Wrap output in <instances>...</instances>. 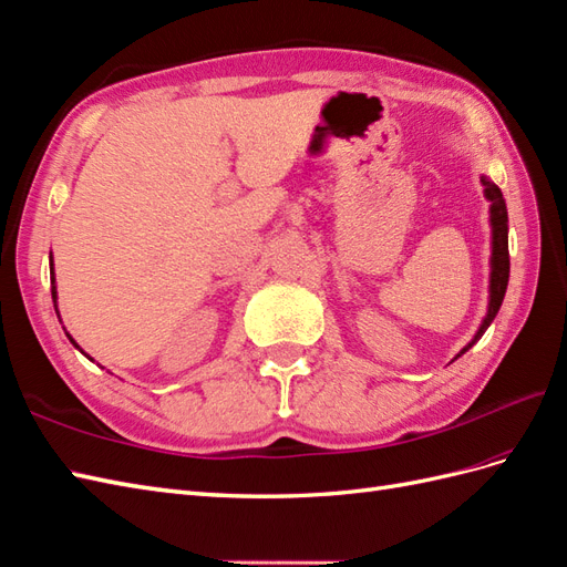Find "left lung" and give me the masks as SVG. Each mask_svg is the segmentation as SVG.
<instances>
[{
	"mask_svg": "<svg viewBox=\"0 0 567 567\" xmlns=\"http://www.w3.org/2000/svg\"><path fill=\"white\" fill-rule=\"evenodd\" d=\"M481 185L486 187L483 189V195L491 202V286H488V312L483 317V322L478 327V331L474 334V339L466 343V347L457 353V358L462 353H466L468 349L474 347V343L483 337V331L491 327V322L495 320V315H498L501 306H503V298L507 291V279H509V252H507V206L503 199V192L501 187L491 183L488 177H481Z\"/></svg>",
	"mask_w": 567,
	"mask_h": 567,
	"instance_id": "left-lung-1",
	"label": "left lung"
}]
</instances>
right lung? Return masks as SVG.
<instances>
[{"label": "right lung", "instance_id": "obj_1", "mask_svg": "<svg viewBox=\"0 0 567 567\" xmlns=\"http://www.w3.org/2000/svg\"><path fill=\"white\" fill-rule=\"evenodd\" d=\"M52 302H54V312H58V317H60V310H58V288H54V271H52ZM69 337V334H66ZM69 341H72L74 343V347H76V341L72 339V337H69ZM79 349V347H76ZM81 353H84V351H81Z\"/></svg>", "mask_w": 567, "mask_h": 567}]
</instances>
